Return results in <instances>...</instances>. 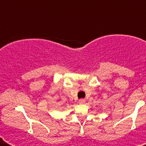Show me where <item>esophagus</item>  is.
Returning <instances> with one entry per match:
<instances>
[{"mask_svg": "<svg viewBox=\"0 0 146 146\" xmlns=\"http://www.w3.org/2000/svg\"><path fill=\"white\" fill-rule=\"evenodd\" d=\"M79 102H80V104H84L85 102H86V100H85V99H80V101H79Z\"/></svg>", "mask_w": 146, "mask_h": 146, "instance_id": "34e87169", "label": "esophagus"}]
</instances>
